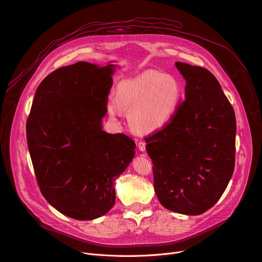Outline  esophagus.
<instances>
[{
    "label": "esophagus",
    "mask_w": 262,
    "mask_h": 262,
    "mask_svg": "<svg viewBox=\"0 0 262 262\" xmlns=\"http://www.w3.org/2000/svg\"><path fill=\"white\" fill-rule=\"evenodd\" d=\"M138 149L142 151V152H144L145 150H146V143H144V142H139L138 143Z\"/></svg>",
    "instance_id": "34e87169"
}]
</instances>
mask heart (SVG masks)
Returning <instances> with one entry per match:
<instances>
[{
  "instance_id": "obj_1",
  "label": "heart",
  "mask_w": 262,
  "mask_h": 262,
  "mask_svg": "<svg viewBox=\"0 0 262 262\" xmlns=\"http://www.w3.org/2000/svg\"><path fill=\"white\" fill-rule=\"evenodd\" d=\"M182 98L178 79L170 74L148 70L120 83L115 98L107 110L111 117L129 112L131 127L140 133H154L164 129L172 120Z\"/></svg>"
}]
</instances>
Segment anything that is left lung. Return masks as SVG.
I'll return each mask as SVG.
<instances>
[{"mask_svg": "<svg viewBox=\"0 0 262 262\" xmlns=\"http://www.w3.org/2000/svg\"><path fill=\"white\" fill-rule=\"evenodd\" d=\"M186 98L164 129L145 138L154 190L166 209L199 215L224 194L235 167V112L207 69L176 62Z\"/></svg>", "mask_w": 262, "mask_h": 262, "instance_id": "obj_1", "label": "left lung"}]
</instances>
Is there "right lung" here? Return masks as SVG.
<instances>
[{
    "label": "right lung",
    "instance_id": "right-lung-1",
    "mask_svg": "<svg viewBox=\"0 0 262 262\" xmlns=\"http://www.w3.org/2000/svg\"><path fill=\"white\" fill-rule=\"evenodd\" d=\"M115 65L78 62L38 85L26 123L36 182L48 203L78 220L105 215L115 203V179L135 154L123 133L103 130Z\"/></svg>",
    "mask_w": 262,
    "mask_h": 262
}]
</instances>
